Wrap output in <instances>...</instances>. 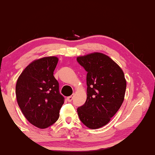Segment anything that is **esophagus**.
<instances>
[{
	"mask_svg": "<svg viewBox=\"0 0 155 155\" xmlns=\"http://www.w3.org/2000/svg\"><path fill=\"white\" fill-rule=\"evenodd\" d=\"M73 95H71V96H70V97H67V101H68V102H71V101L73 100Z\"/></svg>",
	"mask_w": 155,
	"mask_h": 155,
	"instance_id": "esophagus-1",
	"label": "esophagus"
}]
</instances>
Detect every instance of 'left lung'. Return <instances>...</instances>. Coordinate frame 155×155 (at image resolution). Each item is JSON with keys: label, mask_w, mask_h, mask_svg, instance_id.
I'll return each mask as SVG.
<instances>
[{"label": "left lung", "mask_w": 155, "mask_h": 155, "mask_svg": "<svg viewBox=\"0 0 155 155\" xmlns=\"http://www.w3.org/2000/svg\"><path fill=\"white\" fill-rule=\"evenodd\" d=\"M87 75V98L77 109L81 122L90 129L108 124L122 104L127 82L121 68L107 55L93 53L76 58Z\"/></svg>", "instance_id": "obj_1"}]
</instances>
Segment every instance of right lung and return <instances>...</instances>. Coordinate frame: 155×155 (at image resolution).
<instances>
[{
  "label": "right lung",
  "mask_w": 155,
  "mask_h": 155,
  "mask_svg": "<svg viewBox=\"0 0 155 155\" xmlns=\"http://www.w3.org/2000/svg\"><path fill=\"white\" fill-rule=\"evenodd\" d=\"M58 58L55 56L35 60L17 80L15 95L21 111L31 124L40 129L54 124L59 117L64 97L54 76Z\"/></svg>",
  "instance_id": "add662e5"
}]
</instances>
